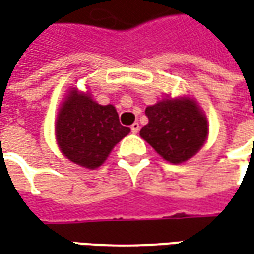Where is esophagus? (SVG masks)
<instances>
[{
	"label": "esophagus",
	"mask_w": 254,
	"mask_h": 254,
	"mask_svg": "<svg viewBox=\"0 0 254 254\" xmlns=\"http://www.w3.org/2000/svg\"><path fill=\"white\" fill-rule=\"evenodd\" d=\"M140 131V124L138 123H132L131 124V132L132 134H137Z\"/></svg>",
	"instance_id": "esophagus-1"
}]
</instances>
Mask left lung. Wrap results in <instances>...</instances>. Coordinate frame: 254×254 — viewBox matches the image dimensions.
<instances>
[{"mask_svg":"<svg viewBox=\"0 0 254 254\" xmlns=\"http://www.w3.org/2000/svg\"><path fill=\"white\" fill-rule=\"evenodd\" d=\"M145 114L148 124L140 131L141 138L171 164L190 160L208 138V119L190 96H168L148 106Z\"/></svg>","mask_w":254,"mask_h":254,"instance_id":"obj_1","label":"left lung"}]
</instances>
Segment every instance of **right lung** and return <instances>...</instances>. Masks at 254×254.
Here are the masks:
<instances>
[{"instance_id": "add662e5", "label": "right lung", "mask_w": 254, "mask_h": 254, "mask_svg": "<svg viewBox=\"0 0 254 254\" xmlns=\"http://www.w3.org/2000/svg\"><path fill=\"white\" fill-rule=\"evenodd\" d=\"M130 132L119 122L113 104L102 106L89 92L72 87L59 106L55 137L69 161L96 170L107 160L117 142Z\"/></svg>"}]
</instances>
